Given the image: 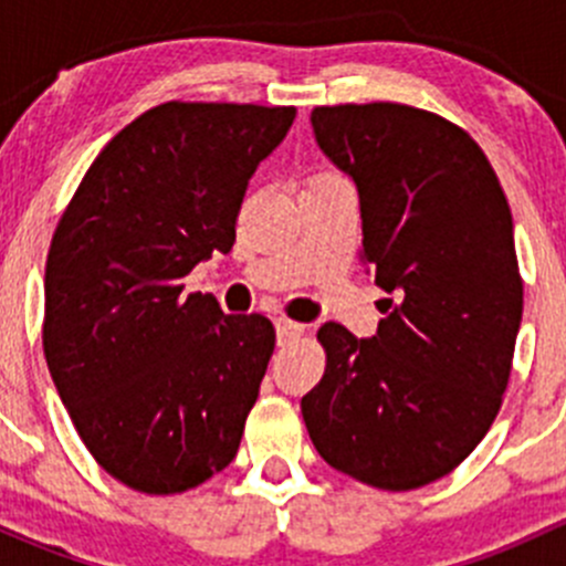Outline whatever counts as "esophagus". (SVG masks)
I'll return each instance as SVG.
<instances>
[{"instance_id": "obj_1", "label": "esophagus", "mask_w": 566, "mask_h": 566, "mask_svg": "<svg viewBox=\"0 0 566 566\" xmlns=\"http://www.w3.org/2000/svg\"><path fill=\"white\" fill-rule=\"evenodd\" d=\"M301 334H304V325L295 323V319H287V317H279V319H276L279 345H287V342L298 339Z\"/></svg>"}]
</instances>
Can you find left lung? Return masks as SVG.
I'll list each match as a JSON object with an SVG mask.
<instances>
[{"label":"left lung","instance_id":"1","mask_svg":"<svg viewBox=\"0 0 566 566\" xmlns=\"http://www.w3.org/2000/svg\"><path fill=\"white\" fill-rule=\"evenodd\" d=\"M312 128L356 182L361 262L391 298L373 339L317 331L325 375L301 413L336 471L424 488L476 449L510 384L523 317L510 202L482 147L424 108L317 106Z\"/></svg>","mask_w":566,"mask_h":566}]
</instances>
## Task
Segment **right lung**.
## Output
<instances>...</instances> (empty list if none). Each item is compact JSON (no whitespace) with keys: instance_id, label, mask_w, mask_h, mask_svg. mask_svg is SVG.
<instances>
[{"instance_id":"right-lung-1","label":"right lung","mask_w":566,"mask_h":566,"mask_svg":"<svg viewBox=\"0 0 566 566\" xmlns=\"http://www.w3.org/2000/svg\"><path fill=\"white\" fill-rule=\"evenodd\" d=\"M293 119V106L150 108L98 153L51 238V380L90 454L139 493L197 488L241 447L276 331L182 279L232 249L251 175Z\"/></svg>"}]
</instances>
